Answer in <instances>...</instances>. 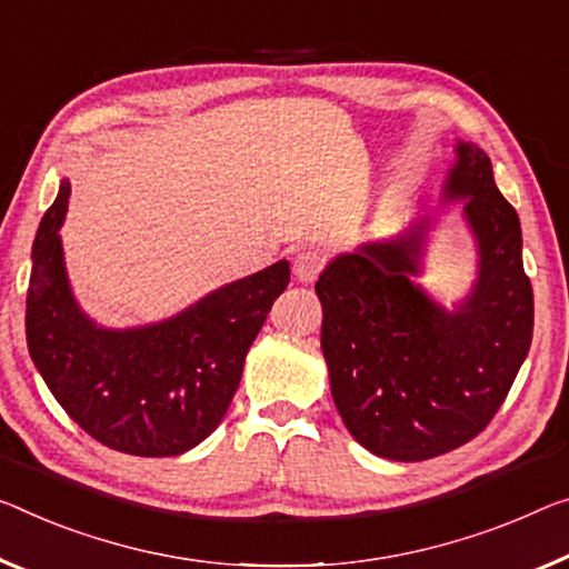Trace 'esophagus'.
I'll list each match as a JSON object with an SVG mask.
<instances>
[{"label": "esophagus", "instance_id": "1", "mask_svg": "<svg viewBox=\"0 0 569 569\" xmlns=\"http://www.w3.org/2000/svg\"><path fill=\"white\" fill-rule=\"evenodd\" d=\"M322 269V254L320 251H297L292 261V272L300 282H315Z\"/></svg>", "mask_w": 569, "mask_h": 569}]
</instances>
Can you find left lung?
<instances>
[{
	"label": "left lung",
	"mask_w": 569,
	"mask_h": 569,
	"mask_svg": "<svg viewBox=\"0 0 569 569\" xmlns=\"http://www.w3.org/2000/svg\"><path fill=\"white\" fill-rule=\"evenodd\" d=\"M466 200L478 269L452 310L415 282L432 218L366 241L322 269L320 348L343 425L373 456L417 462L466 445L491 422L521 369L535 330L521 223L493 182L488 154L456 144L442 186Z\"/></svg>",
	"instance_id": "obj_1"
}]
</instances>
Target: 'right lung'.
<instances>
[{
  "label": "right lung",
  "instance_id": "1",
  "mask_svg": "<svg viewBox=\"0 0 569 569\" xmlns=\"http://www.w3.org/2000/svg\"><path fill=\"white\" fill-rule=\"evenodd\" d=\"M68 196L71 182L60 180L32 243L24 328L34 369L93 440L139 458L182 456L221 425L249 348L290 284V261L218 287L168 320L101 328L68 282Z\"/></svg>",
  "mask_w": 569,
  "mask_h": 569
}]
</instances>
